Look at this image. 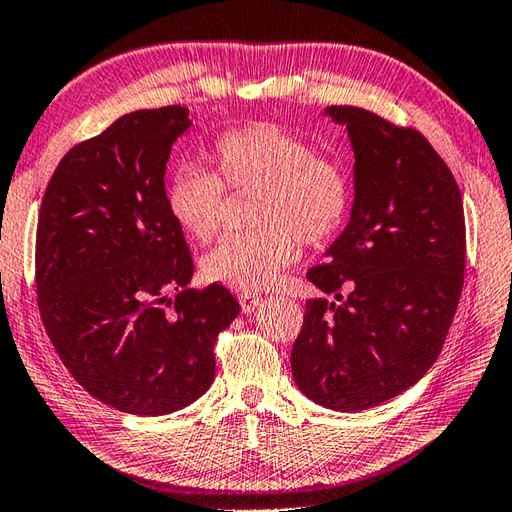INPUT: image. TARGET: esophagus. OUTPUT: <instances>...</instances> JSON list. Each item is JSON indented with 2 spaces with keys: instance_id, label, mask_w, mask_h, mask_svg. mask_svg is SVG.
<instances>
[{
  "instance_id": "1",
  "label": "esophagus",
  "mask_w": 512,
  "mask_h": 512,
  "mask_svg": "<svg viewBox=\"0 0 512 512\" xmlns=\"http://www.w3.org/2000/svg\"><path fill=\"white\" fill-rule=\"evenodd\" d=\"M261 296H257V294H251V292H246V294H240V305H242V312L244 314H253L257 307L261 305Z\"/></svg>"
}]
</instances>
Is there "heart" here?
Returning a JSON list of instances; mask_svg holds the SVG:
<instances>
[{
	"label": "heart",
	"instance_id": "obj_1",
	"mask_svg": "<svg viewBox=\"0 0 512 512\" xmlns=\"http://www.w3.org/2000/svg\"><path fill=\"white\" fill-rule=\"evenodd\" d=\"M211 172L181 165L168 185L170 216L200 244L218 235L224 187L257 192L255 231L231 235L200 261L202 277L242 292L266 290L299 257L303 244L334 235L349 207L342 168L288 128L259 122L224 133L209 154Z\"/></svg>",
	"mask_w": 512,
	"mask_h": 512
}]
</instances>
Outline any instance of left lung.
Masks as SVG:
<instances>
[{
    "instance_id": "left-lung-1",
    "label": "left lung",
    "mask_w": 512,
    "mask_h": 512,
    "mask_svg": "<svg viewBox=\"0 0 512 512\" xmlns=\"http://www.w3.org/2000/svg\"><path fill=\"white\" fill-rule=\"evenodd\" d=\"M353 148L351 218L307 270L327 299L305 303L292 375L336 412L375 408L430 371L465 283V211L454 174L419 130L358 106H327Z\"/></svg>"
}]
</instances>
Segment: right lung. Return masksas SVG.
I'll use <instances>...</instances> for the list:
<instances>
[{"instance_id": "add662e5", "label": "right lung", "mask_w": 512, "mask_h": 512, "mask_svg": "<svg viewBox=\"0 0 512 512\" xmlns=\"http://www.w3.org/2000/svg\"><path fill=\"white\" fill-rule=\"evenodd\" d=\"M189 126L185 106L122 115L65 154L39 213L47 336L82 388L139 417H163L205 395L216 377L213 344L240 314L218 283L187 288L194 261L163 178Z\"/></svg>"}]
</instances>
